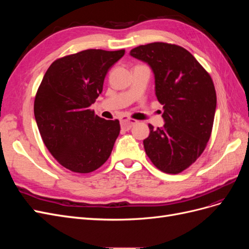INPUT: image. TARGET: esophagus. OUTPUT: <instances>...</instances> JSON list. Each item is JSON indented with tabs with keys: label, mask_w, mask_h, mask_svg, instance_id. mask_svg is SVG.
I'll return each instance as SVG.
<instances>
[{
	"label": "esophagus",
	"mask_w": 249,
	"mask_h": 249,
	"mask_svg": "<svg viewBox=\"0 0 249 249\" xmlns=\"http://www.w3.org/2000/svg\"><path fill=\"white\" fill-rule=\"evenodd\" d=\"M137 124V120L135 119H131V118H127V117H123L120 119V124H122V129L127 131L130 130L131 127Z\"/></svg>",
	"instance_id": "34e87169"
}]
</instances>
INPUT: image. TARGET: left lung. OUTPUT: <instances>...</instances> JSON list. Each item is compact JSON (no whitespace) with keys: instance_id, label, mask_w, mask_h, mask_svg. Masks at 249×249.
<instances>
[{"instance_id":"left-lung-1","label":"left lung","mask_w":249,"mask_h":249,"mask_svg":"<svg viewBox=\"0 0 249 249\" xmlns=\"http://www.w3.org/2000/svg\"><path fill=\"white\" fill-rule=\"evenodd\" d=\"M130 54L152 67L164 110L162 127L148 124L145 153L158 169L177 175L198 159L211 137L217 102L213 80L190 52L177 44L152 42Z\"/></svg>"}]
</instances>
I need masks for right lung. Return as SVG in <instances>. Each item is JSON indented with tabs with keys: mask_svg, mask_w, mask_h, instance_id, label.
I'll list each match as a JSON object with an SVG mask.
<instances>
[{
	"mask_svg": "<svg viewBox=\"0 0 249 249\" xmlns=\"http://www.w3.org/2000/svg\"><path fill=\"white\" fill-rule=\"evenodd\" d=\"M124 50L89 49L53 62L37 89L34 115L44 145L59 164L89 173L108 160L119 120L95 115L90 106L103 91L110 67Z\"/></svg>",
	"mask_w": 249,
	"mask_h": 249,
	"instance_id": "right-lung-1",
	"label": "right lung"
}]
</instances>
